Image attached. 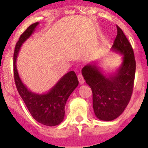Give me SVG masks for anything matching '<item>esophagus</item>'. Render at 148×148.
<instances>
[{"mask_svg": "<svg viewBox=\"0 0 148 148\" xmlns=\"http://www.w3.org/2000/svg\"><path fill=\"white\" fill-rule=\"evenodd\" d=\"M77 78H78V81L80 84H83L84 82V77L82 76V74H77Z\"/></svg>", "mask_w": 148, "mask_h": 148, "instance_id": "obj_1", "label": "esophagus"}]
</instances>
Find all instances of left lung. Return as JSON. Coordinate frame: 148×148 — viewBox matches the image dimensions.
<instances>
[{"label": "left lung", "mask_w": 148, "mask_h": 148, "mask_svg": "<svg viewBox=\"0 0 148 148\" xmlns=\"http://www.w3.org/2000/svg\"><path fill=\"white\" fill-rule=\"evenodd\" d=\"M117 34L113 51L124 55L117 71L103 74L95 63L86 65L82 75L93 93V108L96 117L104 121L116 119L128 104L133 93L136 61L133 48L123 31L117 26Z\"/></svg>", "instance_id": "left-lung-1"}]
</instances>
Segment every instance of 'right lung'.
I'll use <instances>...</instances> for the list:
<instances>
[{
  "mask_svg": "<svg viewBox=\"0 0 148 148\" xmlns=\"http://www.w3.org/2000/svg\"><path fill=\"white\" fill-rule=\"evenodd\" d=\"M38 22L27 27L20 37L14 52V77L17 89L31 116L38 122L46 126H56L64 120L65 104L74 90L78 85V80L74 71H70L46 94L38 95L31 92L22 83L17 72L16 60L21 45L34 33Z\"/></svg>",
  "mask_w": 148,
  "mask_h": 148,
  "instance_id": "1",
  "label": "right lung"
}]
</instances>
